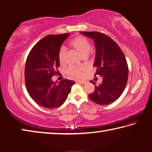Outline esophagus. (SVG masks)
<instances>
[{
    "label": "esophagus",
    "mask_w": 152,
    "mask_h": 152,
    "mask_svg": "<svg viewBox=\"0 0 152 152\" xmlns=\"http://www.w3.org/2000/svg\"><path fill=\"white\" fill-rule=\"evenodd\" d=\"M77 83H82V84H84L85 81H83V80H77L76 81Z\"/></svg>",
    "instance_id": "1"
}]
</instances>
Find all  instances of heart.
<instances>
[{
	"instance_id": "b5f03b06",
	"label": "heart",
	"mask_w": 152,
	"mask_h": 152,
	"mask_svg": "<svg viewBox=\"0 0 152 152\" xmlns=\"http://www.w3.org/2000/svg\"><path fill=\"white\" fill-rule=\"evenodd\" d=\"M70 44L71 46L75 48L81 55L85 57L89 53L91 50L90 43L85 37L78 36L71 41ZM67 49L64 46L60 48L58 53V58L59 63L61 64H64L65 62V57H66ZM83 71V67L79 66H71L68 67L66 70V73L69 76L74 77H79L81 75L82 71Z\"/></svg>"
}]
</instances>
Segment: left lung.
I'll return each instance as SVG.
<instances>
[{
  "instance_id": "1",
  "label": "left lung",
  "mask_w": 152,
  "mask_h": 152,
  "mask_svg": "<svg viewBox=\"0 0 152 152\" xmlns=\"http://www.w3.org/2000/svg\"><path fill=\"white\" fill-rule=\"evenodd\" d=\"M94 39L96 57L94 67H96L94 76L102 78V83L94 86L88 97L96 104L107 105L116 101L126 86L128 67L126 59L118 44L109 36L98 31H81ZM95 85L94 82L91 81Z\"/></svg>"
}]
</instances>
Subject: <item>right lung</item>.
Listing matches in <instances>:
<instances>
[{"label":"right lung","instance_id":"right-lung-1","mask_svg":"<svg viewBox=\"0 0 152 152\" xmlns=\"http://www.w3.org/2000/svg\"><path fill=\"white\" fill-rule=\"evenodd\" d=\"M70 34L48 35L32 48L26 61V87L33 101L42 107L52 109L64 104L74 81L63 79L53 82L51 78L59 71V50Z\"/></svg>","mask_w":152,"mask_h":152}]
</instances>
